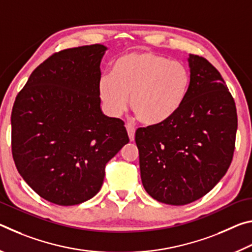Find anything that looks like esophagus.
I'll use <instances>...</instances> for the list:
<instances>
[{
	"label": "esophagus",
	"mask_w": 252,
	"mask_h": 252,
	"mask_svg": "<svg viewBox=\"0 0 252 252\" xmlns=\"http://www.w3.org/2000/svg\"><path fill=\"white\" fill-rule=\"evenodd\" d=\"M126 127L127 134H129V139H130V141H134V133H135V129H134V126H132L131 125H129V123H127V125L126 126Z\"/></svg>",
	"instance_id": "obj_1"
}]
</instances>
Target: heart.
Instances as JSON below:
<instances>
[{"mask_svg": "<svg viewBox=\"0 0 252 252\" xmlns=\"http://www.w3.org/2000/svg\"><path fill=\"white\" fill-rule=\"evenodd\" d=\"M191 83L188 67L164 55L138 51L119 57L97 92L106 112L119 117L130 105L143 125L169 121L185 102Z\"/></svg>", "mask_w": 252, "mask_h": 252, "instance_id": "obj_1", "label": "heart"}]
</instances>
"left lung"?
<instances>
[{"label": "left lung", "instance_id": "1", "mask_svg": "<svg viewBox=\"0 0 252 252\" xmlns=\"http://www.w3.org/2000/svg\"><path fill=\"white\" fill-rule=\"evenodd\" d=\"M191 83L180 110L163 125L139 127L140 172L157 201L183 206L202 198L231 164L238 118L219 71L190 54Z\"/></svg>", "mask_w": 252, "mask_h": 252}]
</instances>
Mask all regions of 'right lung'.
Listing matches in <instances>:
<instances>
[{
    "label": "right lung",
    "mask_w": 252,
    "mask_h": 252,
    "mask_svg": "<svg viewBox=\"0 0 252 252\" xmlns=\"http://www.w3.org/2000/svg\"><path fill=\"white\" fill-rule=\"evenodd\" d=\"M106 46L51 55L12 109V155L21 177L48 201L74 206L99 192L105 164L129 142L125 123L101 110L97 85Z\"/></svg>",
    "instance_id": "1"
}]
</instances>
